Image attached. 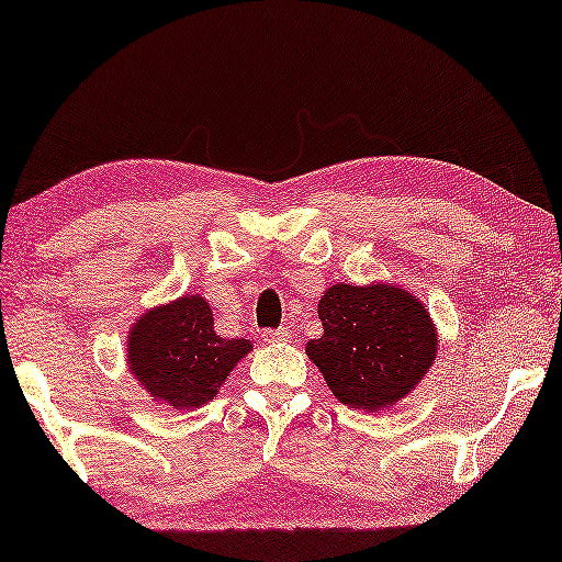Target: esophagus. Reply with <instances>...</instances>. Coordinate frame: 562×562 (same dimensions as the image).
Wrapping results in <instances>:
<instances>
[{
	"instance_id": "obj_1",
	"label": "esophagus",
	"mask_w": 562,
	"mask_h": 562,
	"mask_svg": "<svg viewBox=\"0 0 562 562\" xmlns=\"http://www.w3.org/2000/svg\"><path fill=\"white\" fill-rule=\"evenodd\" d=\"M263 341L266 344H286V341H291V330L283 328V326L263 330Z\"/></svg>"
}]
</instances>
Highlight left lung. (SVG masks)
<instances>
[{"label": "left lung", "mask_w": 562, "mask_h": 562, "mask_svg": "<svg viewBox=\"0 0 562 562\" xmlns=\"http://www.w3.org/2000/svg\"><path fill=\"white\" fill-rule=\"evenodd\" d=\"M318 318L324 336L308 341L306 353L344 406L391 408L436 361V324L406 289L336 283L318 301Z\"/></svg>", "instance_id": "8db88e82"}]
</instances>
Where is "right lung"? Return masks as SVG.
<instances>
[{"instance_id": "1", "label": "right lung", "mask_w": 562, "mask_h": 562, "mask_svg": "<svg viewBox=\"0 0 562 562\" xmlns=\"http://www.w3.org/2000/svg\"><path fill=\"white\" fill-rule=\"evenodd\" d=\"M251 351L246 338H221L204 296L187 293L146 311L128 330L126 363L154 401L191 411L214 398Z\"/></svg>"}]
</instances>
